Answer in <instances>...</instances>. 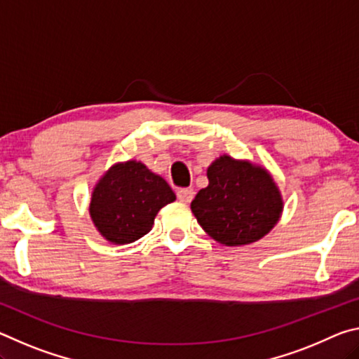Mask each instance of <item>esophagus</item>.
<instances>
[{
	"label": "esophagus",
	"instance_id": "esophagus-1",
	"mask_svg": "<svg viewBox=\"0 0 359 359\" xmlns=\"http://www.w3.org/2000/svg\"><path fill=\"white\" fill-rule=\"evenodd\" d=\"M177 198L180 203L188 204V203H191V199L194 198V191L191 190V188H180V190L177 191Z\"/></svg>",
	"mask_w": 359,
	"mask_h": 359
}]
</instances>
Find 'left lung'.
Listing matches in <instances>:
<instances>
[{
	"label": "left lung",
	"instance_id": "1",
	"mask_svg": "<svg viewBox=\"0 0 359 359\" xmlns=\"http://www.w3.org/2000/svg\"><path fill=\"white\" fill-rule=\"evenodd\" d=\"M209 185L191 201V212L212 239L228 247L253 244L280 220L283 198L263 165L223 154L208 168Z\"/></svg>",
	"mask_w": 359,
	"mask_h": 359
}]
</instances>
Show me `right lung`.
Listing matches in <instances>:
<instances>
[{"label":"right lung","instance_id":"1","mask_svg":"<svg viewBox=\"0 0 359 359\" xmlns=\"http://www.w3.org/2000/svg\"><path fill=\"white\" fill-rule=\"evenodd\" d=\"M175 201L168 182L142 161H118L93 187L88 212L98 233L111 244L141 239L154 226L161 208Z\"/></svg>","mask_w":359,"mask_h":359}]
</instances>
